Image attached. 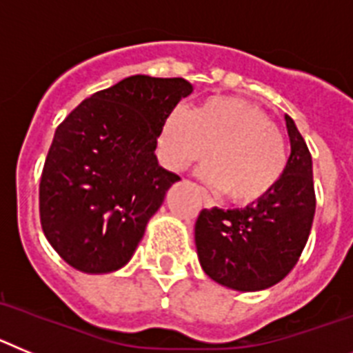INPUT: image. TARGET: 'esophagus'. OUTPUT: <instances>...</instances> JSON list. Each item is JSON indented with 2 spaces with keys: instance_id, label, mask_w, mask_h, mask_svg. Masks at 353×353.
Here are the masks:
<instances>
[{
  "instance_id": "obj_1",
  "label": "esophagus",
  "mask_w": 353,
  "mask_h": 353,
  "mask_svg": "<svg viewBox=\"0 0 353 353\" xmlns=\"http://www.w3.org/2000/svg\"><path fill=\"white\" fill-rule=\"evenodd\" d=\"M202 202H204V206L206 208H213V201H211L206 194H202Z\"/></svg>"
}]
</instances>
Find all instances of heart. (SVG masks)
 Returning <instances> with one entry per match:
<instances>
[{
  "label": "heart",
  "instance_id": "1",
  "mask_svg": "<svg viewBox=\"0 0 353 353\" xmlns=\"http://www.w3.org/2000/svg\"><path fill=\"white\" fill-rule=\"evenodd\" d=\"M158 151L165 167L177 172L210 152L202 177L243 206L272 194L288 167L286 142L268 115L231 96L202 101L190 115L179 108L168 112L159 125Z\"/></svg>",
  "mask_w": 353,
  "mask_h": 353
}]
</instances>
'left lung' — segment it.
<instances>
[{"mask_svg": "<svg viewBox=\"0 0 353 353\" xmlns=\"http://www.w3.org/2000/svg\"><path fill=\"white\" fill-rule=\"evenodd\" d=\"M291 154L283 179L261 201L236 210H202L195 245L202 270L236 291H259L290 274L307 243L316 197L312 159L293 119L286 115Z\"/></svg>", "mask_w": 353, "mask_h": 353, "instance_id": "left-lung-1", "label": "left lung"}]
</instances>
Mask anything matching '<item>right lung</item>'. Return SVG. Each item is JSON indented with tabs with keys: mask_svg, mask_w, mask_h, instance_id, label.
<instances>
[{
	"mask_svg": "<svg viewBox=\"0 0 353 353\" xmlns=\"http://www.w3.org/2000/svg\"><path fill=\"white\" fill-rule=\"evenodd\" d=\"M194 90L183 78L130 76L79 103L54 131L39 188L46 238L85 274L128 265L147 222L181 177L154 151L168 112Z\"/></svg>",
	"mask_w": 353,
	"mask_h": 353,
	"instance_id": "obj_1",
	"label": "right lung"
}]
</instances>
